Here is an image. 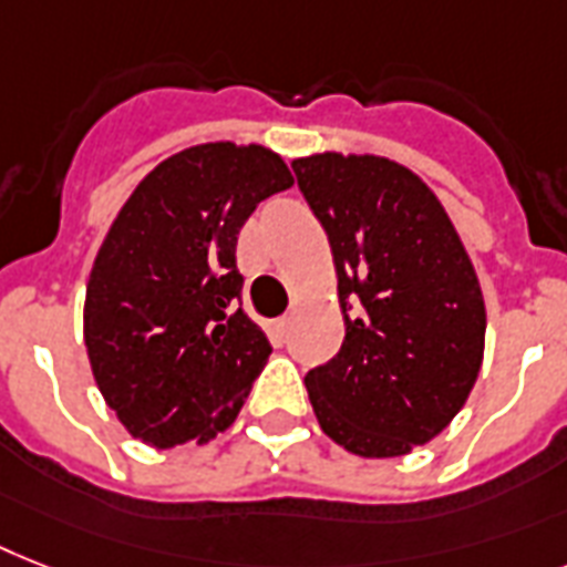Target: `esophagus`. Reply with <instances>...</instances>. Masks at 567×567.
Wrapping results in <instances>:
<instances>
[{"mask_svg": "<svg viewBox=\"0 0 567 567\" xmlns=\"http://www.w3.org/2000/svg\"><path fill=\"white\" fill-rule=\"evenodd\" d=\"M288 329H291V317H279V320H274L270 331H274L276 343H285V338H288Z\"/></svg>", "mask_w": 567, "mask_h": 567, "instance_id": "obj_1", "label": "esophagus"}]
</instances>
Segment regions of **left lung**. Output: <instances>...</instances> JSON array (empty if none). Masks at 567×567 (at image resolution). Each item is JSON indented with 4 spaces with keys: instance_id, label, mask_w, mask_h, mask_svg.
<instances>
[{
    "instance_id": "1",
    "label": "left lung",
    "mask_w": 567,
    "mask_h": 567,
    "mask_svg": "<svg viewBox=\"0 0 567 567\" xmlns=\"http://www.w3.org/2000/svg\"><path fill=\"white\" fill-rule=\"evenodd\" d=\"M293 174L338 268L347 338L306 375L317 422L361 457L434 440L475 388L486 308L436 195L384 156L315 154Z\"/></svg>"
}]
</instances>
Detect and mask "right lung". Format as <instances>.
Returning a JSON list of instances; mask_svg holds the SVG:
<instances>
[{
  "mask_svg": "<svg viewBox=\"0 0 567 567\" xmlns=\"http://www.w3.org/2000/svg\"><path fill=\"white\" fill-rule=\"evenodd\" d=\"M291 186L274 151L209 142L156 165L113 220L84 340L104 402L142 443H206L241 411L274 349L241 308L238 233Z\"/></svg>",
  "mask_w": 567,
  "mask_h": 567,
  "instance_id": "1",
  "label": "right lung"
}]
</instances>
